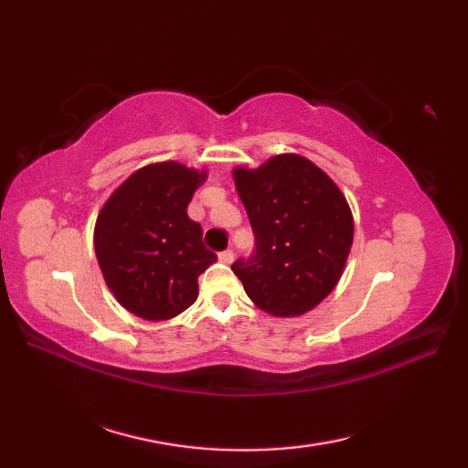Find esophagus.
<instances>
[{
  "label": "esophagus",
  "instance_id": "esophagus-1",
  "mask_svg": "<svg viewBox=\"0 0 468 468\" xmlns=\"http://www.w3.org/2000/svg\"><path fill=\"white\" fill-rule=\"evenodd\" d=\"M218 261H220V263H226V265H230V263L234 261V251H232V250L220 251V253H218Z\"/></svg>",
  "mask_w": 468,
  "mask_h": 468
}]
</instances>
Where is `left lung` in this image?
Masks as SVG:
<instances>
[{"mask_svg":"<svg viewBox=\"0 0 468 468\" xmlns=\"http://www.w3.org/2000/svg\"><path fill=\"white\" fill-rule=\"evenodd\" d=\"M232 177L256 234V256L232 271L263 313L296 318L316 308L342 279L353 215L335 181L299 154L271 155Z\"/></svg>","mask_w":468,"mask_h":468,"instance_id":"left-lung-1","label":"left lung"}]
</instances>
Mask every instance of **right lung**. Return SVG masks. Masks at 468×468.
Instances as JSON below:
<instances>
[{
  "label": "right lung",
  "instance_id": "1",
  "mask_svg": "<svg viewBox=\"0 0 468 468\" xmlns=\"http://www.w3.org/2000/svg\"><path fill=\"white\" fill-rule=\"evenodd\" d=\"M207 169L155 162L111 193L95 220L93 246L109 291L131 314L162 322L187 310L217 256L203 246L201 224L187 217Z\"/></svg>",
  "mask_w": 468,
  "mask_h": 468
}]
</instances>
